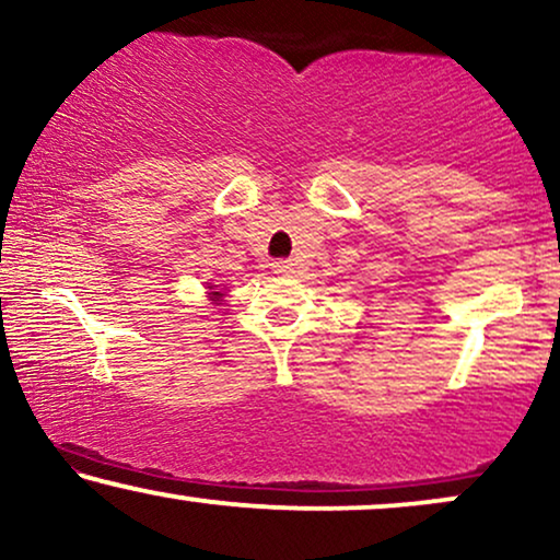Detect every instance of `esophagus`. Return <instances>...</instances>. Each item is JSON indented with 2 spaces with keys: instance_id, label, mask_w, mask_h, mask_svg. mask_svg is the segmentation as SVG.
<instances>
[{
  "instance_id": "esophagus-1",
  "label": "esophagus",
  "mask_w": 560,
  "mask_h": 560,
  "mask_svg": "<svg viewBox=\"0 0 560 560\" xmlns=\"http://www.w3.org/2000/svg\"><path fill=\"white\" fill-rule=\"evenodd\" d=\"M273 273H281V276L296 273V264H294V260H276V264H273Z\"/></svg>"
}]
</instances>
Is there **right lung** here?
<instances>
[{
    "label": "right lung",
    "mask_w": 560,
    "mask_h": 560,
    "mask_svg": "<svg viewBox=\"0 0 560 560\" xmlns=\"http://www.w3.org/2000/svg\"><path fill=\"white\" fill-rule=\"evenodd\" d=\"M214 294H217V296H219V292H214Z\"/></svg>",
    "instance_id": "right-lung-1"
}]
</instances>
